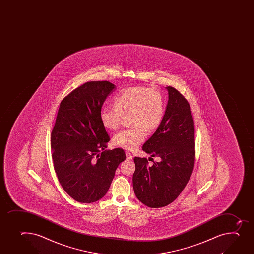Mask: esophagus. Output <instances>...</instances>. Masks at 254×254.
Wrapping results in <instances>:
<instances>
[{
  "instance_id": "esophagus-1",
  "label": "esophagus",
  "mask_w": 254,
  "mask_h": 254,
  "mask_svg": "<svg viewBox=\"0 0 254 254\" xmlns=\"http://www.w3.org/2000/svg\"><path fill=\"white\" fill-rule=\"evenodd\" d=\"M126 156H127V161H131L133 158V156H131V154L129 152L126 153Z\"/></svg>"
}]
</instances>
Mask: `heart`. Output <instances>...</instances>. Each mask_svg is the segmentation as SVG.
I'll list each match as a JSON object with an SVG mask.
<instances>
[{"mask_svg":"<svg viewBox=\"0 0 254 254\" xmlns=\"http://www.w3.org/2000/svg\"><path fill=\"white\" fill-rule=\"evenodd\" d=\"M165 112L163 97L156 88L131 86L121 91L114 98V107L103 106L99 119L105 128H118L123 115H129L131 127L123 129L113 137L114 146L135 150L146 137V129L158 127Z\"/></svg>","mask_w":254,"mask_h":254,"instance_id":"1","label":"heart"}]
</instances>
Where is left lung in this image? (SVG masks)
<instances>
[{"label": "left lung", "mask_w": 254, "mask_h": 254, "mask_svg": "<svg viewBox=\"0 0 254 254\" xmlns=\"http://www.w3.org/2000/svg\"><path fill=\"white\" fill-rule=\"evenodd\" d=\"M168 103L155 133L142 146L158 157L148 166L146 158L135 157L132 177L136 198L150 208L168 205L182 192L193 172L195 157L194 126L190 106L173 87H166Z\"/></svg>", "instance_id": "obj_1"}]
</instances>
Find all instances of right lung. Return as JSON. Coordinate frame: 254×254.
I'll use <instances>...</instances> for the list:
<instances>
[{
  "instance_id": "add662e5",
  "label": "right lung",
  "mask_w": 254,
  "mask_h": 254,
  "mask_svg": "<svg viewBox=\"0 0 254 254\" xmlns=\"http://www.w3.org/2000/svg\"><path fill=\"white\" fill-rule=\"evenodd\" d=\"M116 86L108 81L87 82L60 105L51 132L54 168L61 186L80 203H93L108 192L123 149L105 150L110 141L99 112Z\"/></svg>"
}]
</instances>
